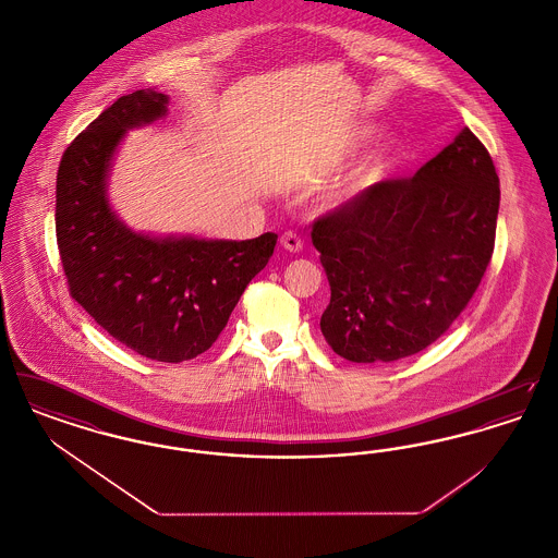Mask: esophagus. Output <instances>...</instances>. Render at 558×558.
Wrapping results in <instances>:
<instances>
[{"instance_id": "obj_1", "label": "esophagus", "mask_w": 558, "mask_h": 558, "mask_svg": "<svg viewBox=\"0 0 558 558\" xmlns=\"http://www.w3.org/2000/svg\"><path fill=\"white\" fill-rule=\"evenodd\" d=\"M280 244H282V248H287L291 253H299L303 248V240H301L296 232H284L280 236Z\"/></svg>"}]
</instances>
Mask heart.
Masks as SVG:
<instances>
[{"mask_svg": "<svg viewBox=\"0 0 558 558\" xmlns=\"http://www.w3.org/2000/svg\"><path fill=\"white\" fill-rule=\"evenodd\" d=\"M368 135H371V130H360V132L355 133V142H362V140H366ZM391 153H393V148H391V144L387 142L380 150H376V153L371 155L364 162H360L357 167H353L349 173H345L337 184H332V187L328 190L326 203H328L330 207L343 205V203L353 201L355 196H360V194H362L364 190H368L372 184H376V182L385 175V171L389 169V165H391Z\"/></svg>", "mask_w": 558, "mask_h": 558, "instance_id": "b5f03b06", "label": "heart"}]
</instances>
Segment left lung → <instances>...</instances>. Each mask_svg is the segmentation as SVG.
Listing matches in <instances>:
<instances>
[{
	"instance_id": "left-lung-1",
	"label": "left lung",
	"mask_w": 558,
	"mask_h": 558,
	"mask_svg": "<svg viewBox=\"0 0 558 558\" xmlns=\"http://www.w3.org/2000/svg\"><path fill=\"white\" fill-rule=\"evenodd\" d=\"M500 180L464 128L410 180H387L324 217L312 242L330 284L319 328L335 353L389 364L435 343L489 266Z\"/></svg>"
}]
</instances>
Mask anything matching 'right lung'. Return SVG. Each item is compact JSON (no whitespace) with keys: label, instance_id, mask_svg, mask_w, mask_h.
Listing matches in <instances>:
<instances>
[{"label":"right lung","instance_id":"right-lung-1","mask_svg":"<svg viewBox=\"0 0 558 558\" xmlns=\"http://www.w3.org/2000/svg\"><path fill=\"white\" fill-rule=\"evenodd\" d=\"M169 96L137 89L100 112L64 150L56 178V239L71 296L108 335L155 362L205 353L278 234L207 240L133 232L108 203L125 133L167 114Z\"/></svg>","mask_w":558,"mask_h":558}]
</instances>
